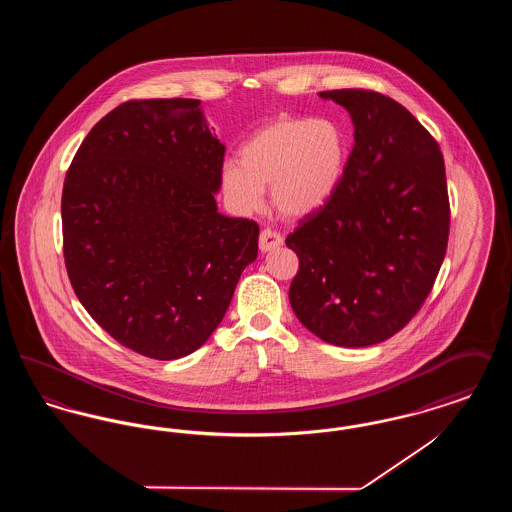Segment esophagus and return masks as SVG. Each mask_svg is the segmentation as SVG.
I'll use <instances>...</instances> for the list:
<instances>
[{"label": "esophagus", "instance_id": "1", "mask_svg": "<svg viewBox=\"0 0 512 512\" xmlns=\"http://www.w3.org/2000/svg\"><path fill=\"white\" fill-rule=\"evenodd\" d=\"M282 242H284V240H282V236H280L276 230L265 228V230H261V234H259V249H261L263 253L278 249V247L282 245Z\"/></svg>", "mask_w": 512, "mask_h": 512}]
</instances>
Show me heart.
<instances>
[{
    "instance_id": "heart-1",
    "label": "heart",
    "mask_w": 512,
    "mask_h": 512,
    "mask_svg": "<svg viewBox=\"0 0 512 512\" xmlns=\"http://www.w3.org/2000/svg\"><path fill=\"white\" fill-rule=\"evenodd\" d=\"M343 159V138L332 122L282 117L257 130L240 159L224 161L220 178L238 211H259L270 186L274 207L299 219L328 201L340 182Z\"/></svg>"
}]
</instances>
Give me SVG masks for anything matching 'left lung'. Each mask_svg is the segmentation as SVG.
Segmentation results:
<instances>
[{
    "instance_id": "8db88e82",
    "label": "left lung",
    "mask_w": 512,
    "mask_h": 512,
    "mask_svg": "<svg viewBox=\"0 0 512 512\" xmlns=\"http://www.w3.org/2000/svg\"><path fill=\"white\" fill-rule=\"evenodd\" d=\"M320 96L349 111L355 146L328 201L286 238L299 259L290 303L320 340L366 347L403 330L434 288L449 240L445 163L395 99L365 88Z\"/></svg>"
}]
</instances>
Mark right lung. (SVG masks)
Masks as SVG:
<instances>
[{
    "instance_id": "add662e5",
    "label": "right lung",
    "mask_w": 512,
    "mask_h": 512,
    "mask_svg": "<svg viewBox=\"0 0 512 512\" xmlns=\"http://www.w3.org/2000/svg\"><path fill=\"white\" fill-rule=\"evenodd\" d=\"M224 149L199 99H130L88 132L65 176L74 293L113 340L149 359L209 340L257 259L259 224L217 211Z\"/></svg>"
}]
</instances>
